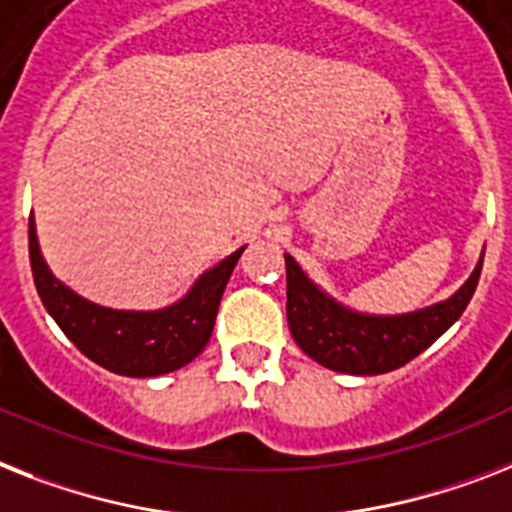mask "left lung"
<instances>
[{"mask_svg":"<svg viewBox=\"0 0 512 512\" xmlns=\"http://www.w3.org/2000/svg\"><path fill=\"white\" fill-rule=\"evenodd\" d=\"M286 257V321L294 342L315 363L352 376H376L410 363L458 321L479 284V260L471 278L444 302L407 315H365L323 294Z\"/></svg>","mask_w":512,"mask_h":512,"instance_id":"8db88e82","label":"left lung"}]
</instances>
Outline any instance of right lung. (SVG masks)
I'll return each mask as SVG.
<instances>
[{"label": "right lung", "mask_w": 512, "mask_h": 512, "mask_svg": "<svg viewBox=\"0 0 512 512\" xmlns=\"http://www.w3.org/2000/svg\"><path fill=\"white\" fill-rule=\"evenodd\" d=\"M244 247L197 278L181 302L155 310H110L78 297L49 273L33 218L28 223V255L33 284L41 302L70 342L97 365L120 376L149 378L178 371L191 363L210 342L220 297L234 273Z\"/></svg>", "instance_id": "add662e5"}]
</instances>
